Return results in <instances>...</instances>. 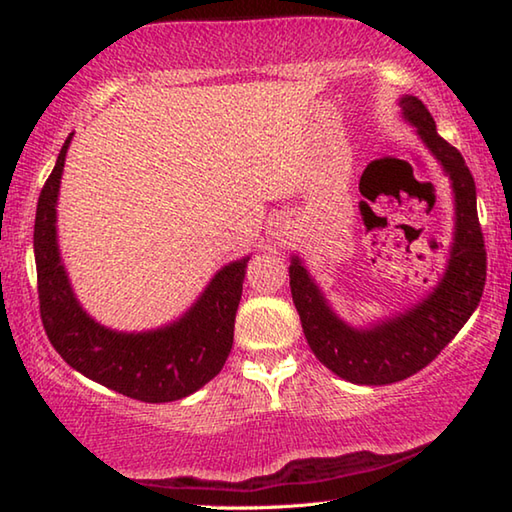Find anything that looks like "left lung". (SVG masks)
<instances>
[{
  "label": "left lung",
  "instance_id": "left-lung-1",
  "mask_svg": "<svg viewBox=\"0 0 512 512\" xmlns=\"http://www.w3.org/2000/svg\"><path fill=\"white\" fill-rule=\"evenodd\" d=\"M403 118L430 150L454 194V235L445 273L421 302L392 318L353 327L333 311L297 255L288 277L306 342L324 367L356 385H389L430 365L479 306L486 284V248L477 217V188L457 147L436 132L416 96L398 98Z\"/></svg>",
  "mask_w": 512,
  "mask_h": 512
}]
</instances>
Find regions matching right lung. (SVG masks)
Wrapping results in <instances>:
<instances>
[{
    "label": "right lung",
    "mask_w": 512,
    "mask_h": 512,
    "mask_svg": "<svg viewBox=\"0 0 512 512\" xmlns=\"http://www.w3.org/2000/svg\"><path fill=\"white\" fill-rule=\"evenodd\" d=\"M64 141L35 212L37 293L44 331L67 365L114 392L143 403H170L215 378L235 336V315L250 257L226 264L179 320L150 331H116L91 318L78 302L58 246V194Z\"/></svg>",
    "instance_id": "1"
}]
</instances>
